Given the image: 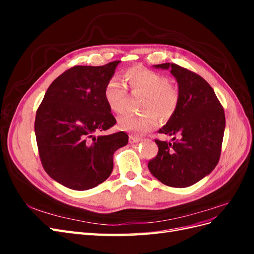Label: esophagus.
<instances>
[{
  "instance_id": "esophagus-1",
  "label": "esophagus",
  "mask_w": 254,
  "mask_h": 254,
  "mask_svg": "<svg viewBox=\"0 0 254 254\" xmlns=\"http://www.w3.org/2000/svg\"><path fill=\"white\" fill-rule=\"evenodd\" d=\"M141 141H142V139H141V137H139V136H134V135H130L129 136V142L131 143V144L139 143Z\"/></svg>"
}]
</instances>
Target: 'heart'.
Here are the masks:
<instances>
[{
	"label": "heart",
	"mask_w": 254,
	"mask_h": 254,
	"mask_svg": "<svg viewBox=\"0 0 254 254\" xmlns=\"http://www.w3.org/2000/svg\"><path fill=\"white\" fill-rule=\"evenodd\" d=\"M125 79L133 93L144 95L142 114L126 113L119 119L121 129L132 133L142 134L153 129L158 124V117L170 119L179 104V92L170 83L166 76L141 66L130 67L125 72ZM127 89L119 78L113 77L106 83L104 98L109 108L124 112L127 104Z\"/></svg>",
	"instance_id": "heart-1"
}]
</instances>
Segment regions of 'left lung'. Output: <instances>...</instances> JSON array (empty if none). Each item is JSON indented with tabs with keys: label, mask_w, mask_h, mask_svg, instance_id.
Masks as SVG:
<instances>
[{
	"label": "left lung",
	"mask_w": 254,
	"mask_h": 254,
	"mask_svg": "<svg viewBox=\"0 0 254 254\" xmlns=\"http://www.w3.org/2000/svg\"><path fill=\"white\" fill-rule=\"evenodd\" d=\"M153 67L170 70L178 83L179 104L159 129V133L174 136L175 142L156 140L159 151L148 162V170L168 187L188 188L210 175L218 163L225 112L214 90L201 76L170 63Z\"/></svg>",
	"instance_id": "8db88e82"
}]
</instances>
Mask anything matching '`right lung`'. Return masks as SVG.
<instances>
[{"label": "right lung", "instance_id": "1", "mask_svg": "<svg viewBox=\"0 0 254 254\" xmlns=\"http://www.w3.org/2000/svg\"><path fill=\"white\" fill-rule=\"evenodd\" d=\"M120 63L71 67L51 83L37 110L43 168L67 189L86 190L103 183L112 173L113 153L128 143L124 131L95 136L117 123L104 89Z\"/></svg>", "mask_w": 254, "mask_h": 254}]
</instances>
